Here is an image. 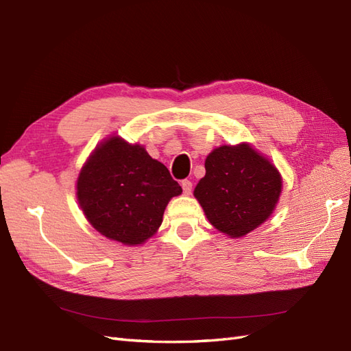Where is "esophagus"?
Listing matches in <instances>:
<instances>
[{
	"mask_svg": "<svg viewBox=\"0 0 351 351\" xmlns=\"http://www.w3.org/2000/svg\"><path fill=\"white\" fill-rule=\"evenodd\" d=\"M180 186H182V189H184V194H186V195L191 194V191H192V182H191V180L184 179L182 182H180Z\"/></svg>",
	"mask_w": 351,
	"mask_h": 351,
	"instance_id": "esophagus-1",
	"label": "esophagus"
}]
</instances>
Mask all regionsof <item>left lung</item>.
Masks as SVG:
<instances>
[{"instance_id":"obj_1","label":"left lung","mask_w":351,"mask_h":351,"mask_svg":"<svg viewBox=\"0 0 351 351\" xmlns=\"http://www.w3.org/2000/svg\"><path fill=\"white\" fill-rule=\"evenodd\" d=\"M281 175L250 144L221 145L206 159V176L194 195L208 221L230 237L255 230L273 214L281 194Z\"/></svg>"}]
</instances>
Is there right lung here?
I'll return each mask as SVG.
<instances>
[{
	"label": "right lung",
	"mask_w": 351,
	"mask_h": 351,
	"mask_svg": "<svg viewBox=\"0 0 351 351\" xmlns=\"http://www.w3.org/2000/svg\"><path fill=\"white\" fill-rule=\"evenodd\" d=\"M180 192L163 163L118 135L96 147L77 179V199L88 223L108 239L132 246L157 232L167 202Z\"/></svg>",
	"instance_id": "1"
}]
</instances>
